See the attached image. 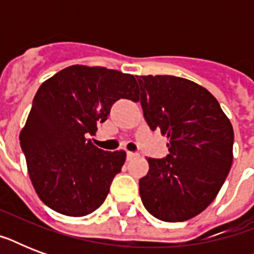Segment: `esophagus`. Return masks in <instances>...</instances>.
Instances as JSON below:
<instances>
[{"label":"esophagus","mask_w":254,"mask_h":254,"mask_svg":"<svg viewBox=\"0 0 254 254\" xmlns=\"http://www.w3.org/2000/svg\"><path fill=\"white\" fill-rule=\"evenodd\" d=\"M139 155L137 154V153H131V151H127V161H131V159H135V158H138Z\"/></svg>","instance_id":"1"}]
</instances>
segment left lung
I'll use <instances>...</instances> for the list:
<instances>
[{
    "label": "left lung",
    "mask_w": 254,
    "mask_h": 254,
    "mask_svg": "<svg viewBox=\"0 0 254 254\" xmlns=\"http://www.w3.org/2000/svg\"><path fill=\"white\" fill-rule=\"evenodd\" d=\"M137 80L146 123L170 141L166 158H147L141 200L159 220L192 219L212 203L232 166V124L212 93L193 81L169 75Z\"/></svg>",
    "instance_id": "left-lung-1"
}]
</instances>
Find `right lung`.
Masks as SVG:
<instances>
[{
    "instance_id": "right-lung-1",
    "label": "right lung",
    "mask_w": 254,
    "mask_h": 254,
    "mask_svg": "<svg viewBox=\"0 0 254 254\" xmlns=\"http://www.w3.org/2000/svg\"><path fill=\"white\" fill-rule=\"evenodd\" d=\"M133 75L105 67L69 65L39 87L19 133L35 192L65 216H85L103 204L127 153L104 151L87 137L120 99L137 101Z\"/></svg>"
}]
</instances>
